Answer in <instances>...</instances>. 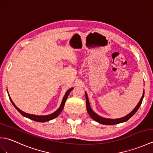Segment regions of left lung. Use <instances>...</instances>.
Returning <instances> with one entry per match:
<instances>
[{
    "instance_id": "left-lung-1",
    "label": "left lung",
    "mask_w": 153,
    "mask_h": 153,
    "mask_svg": "<svg viewBox=\"0 0 153 153\" xmlns=\"http://www.w3.org/2000/svg\"><path fill=\"white\" fill-rule=\"evenodd\" d=\"M145 95V91H143V95L141 99L140 100V101L137 104V105L135 106V108L132 110V111L128 114L127 116L123 117V118H118V119H108V118H102V117L100 116L99 115H97L96 113L94 112L93 111V110L91 108V106L89 105V99H88V97H87V93H85V97H86V106H87V110L88 112L89 116L91 117V118L95 120L96 122H99L100 123H102V124H105V125H114V124H118V123H122L128 121V120L131 118V116H134L135 114V113L137 111V110L139 109V107H140L143 99Z\"/></svg>"
}]
</instances>
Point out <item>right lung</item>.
Wrapping results in <instances>:
<instances>
[{"label":"right lung","mask_w":153,"mask_h":153,"mask_svg":"<svg viewBox=\"0 0 153 153\" xmlns=\"http://www.w3.org/2000/svg\"><path fill=\"white\" fill-rule=\"evenodd\" d=\"M73 88H71L66 93V94H65L64 97H63V99H62V103H61V105L60 106V108H58L56 112H54V113L51 114H49V115H47V116H37V115H33V114H27V113H25L24 112L22 111L21 110H19L17 106H16L14 103L13 102V101L12 100V99H10V97L9 96V99L10 100L11 102L12 103V105H14V106L15 107V108L17 109L18 111L21 114L22 116H24L25 117H26V118H30V120H33V121H35V122H47V121H49V120H53L55 118H56V117L60 114L61 113V112L62 111V110L64 108V105H65V102H66V100L68 98V96L69 95L70 93L72 91Z\"/></svg>","instance_id":"add662e5"}]
</instances>
